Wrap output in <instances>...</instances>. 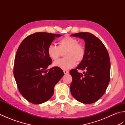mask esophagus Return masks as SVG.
Returning <instances> with one entry per match:
<instances>
[{"instance_id": "obj_1", "label": "esophagus", "mask_w": 125, "mask_h": 125, "mask_svg": "<svg viewBox=\"0 0 125 125\" xmlns=\"http://www.w3.org/2000/svg\"><path fill=\"white\" fill-rule=\"evenodd\" d=\"M63 73H64V74H68L69 73V71H68V70H64V71H63Z\"/></svg>"}]
</instances>
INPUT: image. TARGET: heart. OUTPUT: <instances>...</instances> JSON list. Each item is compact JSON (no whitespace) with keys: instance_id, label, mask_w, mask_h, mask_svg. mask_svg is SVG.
<instances>
[{"instance_id":"heart-1","label":"heart","mask_w":125,"mask_h":125,"mask_svg":"<svg viewBox=\"0 0 125 125\" xmlns=\"http://www.w3.org/2000/svg\"><path fill=\"white\" fill-rule=\"evenodd\" d=\"M58 46L50 44L48 48V54L53 60L59 58L62 52H65V58L58 60L54 63V65L63 70H68L75 67L76 62L80 63L86 55L85 47L78 43L77 39L69 35H66L58 41Z\"/></svg>"}]
</instances>
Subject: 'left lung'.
Listing matches in <instances>:
<instances>
[{
  "mask_svg": "<svg viewBox=\"0 0 125 125\" xmlns=\"http://www.w3.org/2000/svg\"><path fill=\"white\" fill-rule=\"evenodd\" d=\"M71 36L84 40L86 55L78 67L70 71L73 78L70 91L78 102L86 104L94 103L103 96L109 84V55L103 42L92 34L81 32ZM78 70L86 71L82 74Z\"/></svg>",
  "mask_w": 125,
  "mask_h": 125,
  "instance_id": "left-lung-1",
  "label": "left lung"
}]
</instances>
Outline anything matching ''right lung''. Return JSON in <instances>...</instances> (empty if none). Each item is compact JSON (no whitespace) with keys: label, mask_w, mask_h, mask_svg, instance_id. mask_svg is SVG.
I'll return each mask as SVG.
<instances>
[{"label":"right lung","mask_w":125,"mask_h":125,"mask_svg":"<svg viewBox=\"0 0 125 125\" xmlns=\"http://www.w3.org/2000/svg\"><path fill=\"white\" fill-rule=\"evenodd\" d=\"M60 34L36 32L20 43L16 53L13 73L19 91L28 102L40 104L47 102L54 92V86L64 75L57 67H47L52 60L48 48Z\"/></svg>","instance_id":"1"}]
</instances>
